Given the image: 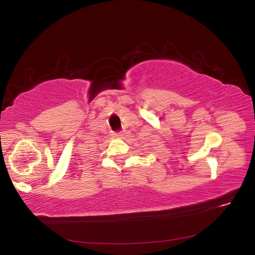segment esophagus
<instances>
[{"mask_svg": "<svg viewBox=\"0 0 255 255\" xmlns=\"http://www.w3.org/2000/svg\"><path fill=\"white\" fill-rule=\"evenodd\" d=\"M123 136V133H120V132H116L115 133V137H122Z\"/></svg>", "mask_w": 255, "mask_h": 255, "instance_id": "obj_1", "label": "esophagus"}]
</instances>
